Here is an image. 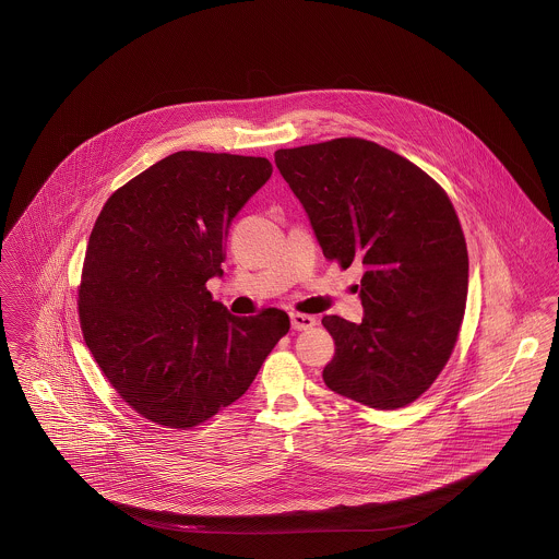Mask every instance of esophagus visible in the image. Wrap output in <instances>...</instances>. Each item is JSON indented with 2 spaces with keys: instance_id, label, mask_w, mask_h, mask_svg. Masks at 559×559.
I'll use <instances>...</instances> for the list:
<instances>
[{
  "instance_id": "34e87169",
  "label": "esophagus",
  "mask_w": 559,
  "mask_h": 559,
  "mask_svg": "<svg viewBox=\"0 0 559 559\" xmlns=\"http://www.w3.org/2000/svg\"><path fill=\"white\" fill-rule=\"evenodd\" d=\"M314 324H317V319L310 314H299V312L292 314V326L295 331H306V329H312Z\"/></svg>"
}]
</instances>
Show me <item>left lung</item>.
<instances>
[{"mask_svg":"<svg viewBox=\"0 0 559 559\" xmlns=\"http://www.w3.org/2000/svg\"><path fill=\"white\" fill-rule=\"evenodd\" d=\"M326 260L360 262L362 322L324 317L329 390L379 411L419 399L444 369L465 312L469 260L451 199L426 171L362 140L274 153Z\"/></svg>","mask_w":559,"mask_h":559,"instance_id":"8db88e82","label":"left lung"}]
</instances>
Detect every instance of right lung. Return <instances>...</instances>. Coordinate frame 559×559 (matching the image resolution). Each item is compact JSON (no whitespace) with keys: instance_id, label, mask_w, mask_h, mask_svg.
Here are the masks:
<instances>
[{"instance_id":"add662e5","label":"right lung","mask_w":559,"mask_h":559,"mask_svg":"<svg viewBox=\"0 0 559 559\" xmlns=\"http://www.w3.org/2000/svg\"><path fill=\"white\" fill-rule=\"evenodd\" d=\"M264 157L180 151L110 194L80 287L85 346L144 419L190 429L239 400L289 331L283 310L235 317L205 283L224 240L267 182Z\"/></svg>"}]
</instances>
